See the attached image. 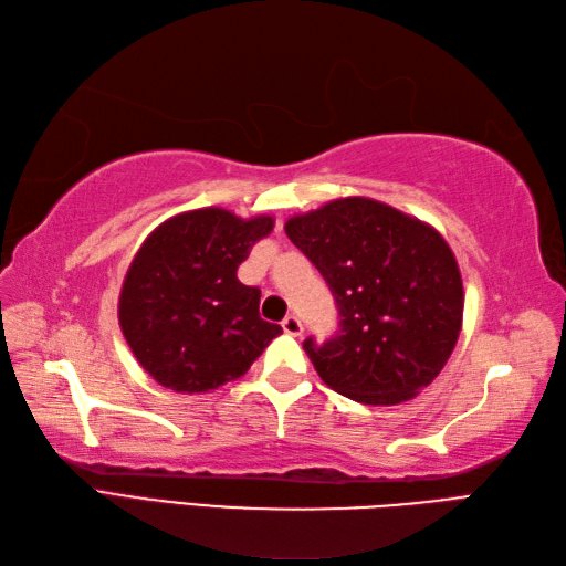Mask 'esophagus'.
<instances>
[{
	"label": "esophagus",
	"instance_id": "1",
	"mask_svg": "<svg viewBox=\"0 0 566 566\" xmlns=\"http://www.w3.org/2000/svg\"><path fill=\"white\" fill-rule=\"evenodd\" d=\"M283 332L291 334V336H300V334H303V322H300L295 315H287L283 319Z\"/></svg>",
	"mask_w": 566,
	"mask_h": 566
}]
</instances>
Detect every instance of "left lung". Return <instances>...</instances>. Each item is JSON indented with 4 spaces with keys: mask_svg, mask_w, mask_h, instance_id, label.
Here are the masks:
<instances>
[{
    "mask_svg": "<svg viewBox=\"0 0 566 566\" xmlns=\"http://www.w3.org/2000/svg\"><path fill=\"white\" fill-rule=\"evenodd\" d=\"M338 307V332L303 344L319 378L360 405L392 407L443 370L462 329L455 254L431 224L380 200L336 198L285 222Z\"/></svg>",
    "mask_w": 566,
    "mask_h": 566,
    "instance_id": "8db88e82",
    "label": "left lung"
}]
</instances>
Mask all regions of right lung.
<instances>
[{"label":"right lung","instance_id":"add662e5","mask_svg":"<svg viewBox=\"0 0 566 566\" xmlns=\"http://www.w3.org/2000/svg\"><path fill=\"white\" fill-rule=\"evenodd\" d=\"M273 230L271 216L242 220L200 208L165 220L130 263L118 297L120 332L137 363L174 392H210L251 368L283 334L259 315V287L237 269Z\"/></svg>","mask_w":566,"mask_h":566}]
</instances>
